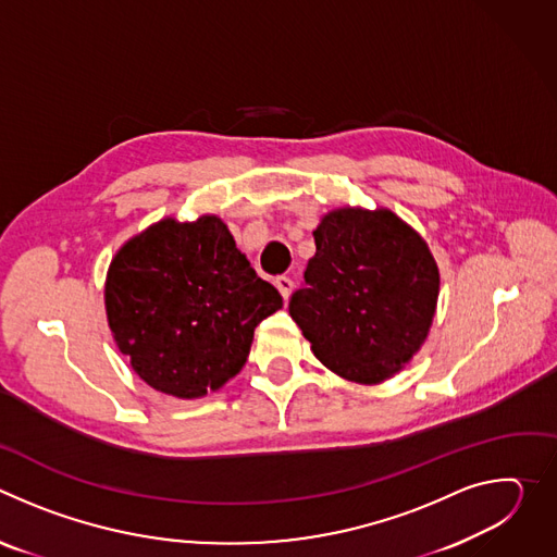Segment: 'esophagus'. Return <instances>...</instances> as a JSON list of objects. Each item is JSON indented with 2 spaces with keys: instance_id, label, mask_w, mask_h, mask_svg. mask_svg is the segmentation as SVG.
<instances>
[{
  "instance_id": "1",
  "label": "esophagus",
  "mask_w": 557,
  "mask_h": 557,
  "mask_svg": "<svg viewBox=\"0 0 557 557\" xmlns=\"http://www.w3.org/2000/svg\"><path fill=\"white\" fill-rule=\"evenodd\" d=\"M275 286H277V290L282 293L284 299L290 297V293H293V280H290V277H286V275L277 277V280H275Z\"/></svg>"
}]
</instances>
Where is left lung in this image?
I'll use <instances>...</instances> for the list:
<instances>
[{
	"instance_id": "8db88e82",
	"label": "left lung",
	"mask_w": 557,
	"mask_h": 557,
	"mask_svg": "<svg viewBox=\"0 0 557 557\" xmlns=\"http://www.w3.org/2000/svg\"><path fill=\"white\" fill-rule=\"evenodd\" d=\"M314 256L288 312L335 374L381 383L423 346L438 267L423 237L389 209H335L312 231Z\"/></svg>"
}]
</instances>
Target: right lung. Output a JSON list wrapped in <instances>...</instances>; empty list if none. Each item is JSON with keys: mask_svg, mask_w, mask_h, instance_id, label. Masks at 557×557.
<instances>
[{"mask_svg": "<svg viewBox=\"0 0 557 557\" xmlns=\"http://www.w3.org/2000/svg\"><path fill=\"white\" fill-rule=\"evenodd\" d=\"M282 308L218 215L165 218L127 240L106 280L114 342L153 389L198 399L247 363L256 326Z\"/></svg>", "mask_w": 557, "mask_h": 557, "instance_id": "1", "label": "right lung"}]
</instances>
